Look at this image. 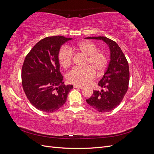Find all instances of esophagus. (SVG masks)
<instances>
[{"label": "esophagus", "mask_w": 154, "mask_h": 154, "mask_svg": "<svg viewBox=\"0 0 154 154\" xmlns=\"http://www.w3.org/2000/svg\"><path fill=\"white\" fill-rule=\"evenodd\" d=\"M74 88H78V89H82V88H83V87H82V86H79V85H74Z\"/></svg>", "instance_id": "1"}]
</instances>
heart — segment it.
Instances as JSON below:
<instances>
[{
	"label": "heart",
	"mask_w": 154,
	"mask_h": 154,
	"mask_svg": "<svg viewBox=\"0 0 154 154\" xmlns=\"http://www.w3.org/2000/svg\"><path fill=\"white\" fill-rule=\"evenodd\" d=\"M76 51L85 54L87 59L85 62V67L75 68L70 71L67 76L69 83L77 85H85L94 78L96 72L97 74L103 72L108 64L106 55L97 51V47L91 42L85 41L70 48L63 47L58 52V60L64 67H69L72 62L73 53Z\"/></svg>",
	"instance_id": "obj_1"
}]
</instances>
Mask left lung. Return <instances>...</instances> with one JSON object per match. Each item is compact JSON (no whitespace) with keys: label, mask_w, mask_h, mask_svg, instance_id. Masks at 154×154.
I'll return each mask as SVG.
<instances>
[{"label":"left lung","mask_w":154,"mask_h":154,"mask_svg":"<svg viewBox=\"0 0 154 154\" xmlns=\"http://www.w3.org/2000/svg\"><path fill=\"white\" fill-rule=\"evenodd\" d=\"M86 39L101 40L109 45L110 60L104 75L98 83L103 88L101 91H93V94L87 103L100 112L114 110L123 100L127 92L129 83L128 63L119 46L105 36L87 37Z\"/></svg>","instance_id":"8db88e82"}]
</instances>
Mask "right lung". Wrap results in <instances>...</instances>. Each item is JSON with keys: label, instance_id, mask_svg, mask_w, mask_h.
<instances>
[{"label": "right lung", "instance_id": "right-lung-1", "mask_svg": "<svg viewBox=\"0 0 154 154\" xmlns=\"http://www.w3.org/2000/svg\"><path fill=\"white\" fill-rule=\"evenodd\" d=\"M71 40L62 36L46 37L25 58L22 68L23 89L32 105L40 111L49 113L58 110L73 88L63 84L58 57L61 45Z\"/></svg>", "mask_w": 154, "mask_h": 154}]
</instances>
